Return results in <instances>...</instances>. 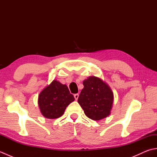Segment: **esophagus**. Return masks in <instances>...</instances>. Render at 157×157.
<instances>
[{
    "instance_id": "34e87169",
    "label": "esophagus",
    "mask_w": 157,
    "mask_h": 157,
    "mask_svg": "<svg viewBox=\"0 0 157 157\" xmlns=\"http://www.w3.org/2000/svg\"><path fill=\"white\" fill-rule=\"evenodd\" d=\"M74 97H75V99L77 101V100H78V98H79V94H74Z\"/></svg>"
}]
</instances>
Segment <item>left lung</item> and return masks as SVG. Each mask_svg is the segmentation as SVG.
Instances as JSON below:
<instances>
[{
  "instance_id": "left-lung-1",
  "label": "left lung",
  "mask_w": 157,
  "mask_h": 157,
  "mask_svg": "<svg viewBox=\"0 0 157 157\" xmlns=\"http://www.w3.org/2000/svg\"><path fill=\"white\" fill-rule=\"evenodd\" d=\"M78 102L85 115L94 121H99L111 114L113 103V92L102 79L90 76L83 82Z\"/></svg>"
}]
</instances>
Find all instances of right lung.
<instances>
[{
    "instance_id": "add662e5",
    "label": "right lung",
    "mask_w": 157,
    "mask_h": 157,
    "mask_svg": "<svg viewBox=\"0 0 157 157\" xmlns=\"http://www.w3.org/2000/svg\"><path fill=\"white\" fill-rule=\"evenodd\" d=\"M74 100L67 85L54 79L40 93L38 103L42 115L53 119L61 117L67 106Z\"/></svg>"
}]
</instances>
